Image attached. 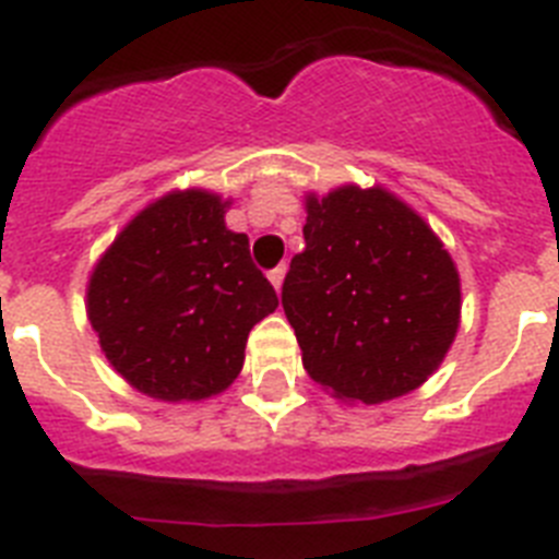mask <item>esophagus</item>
<instances>
[{
	"mask_svg": "<svg viewBox=\"0 0 559 559\" xmlns=\"http://www.w3.org/2000/svg\"><path fill=\"white\" fill-rule=\"evenodd\" d=\"M269 280H271V285H274L276 290L283 288V280H285V265H276V269H271V271H269Z\"/></svg>",
	"mask_w": 559,
	"mask_h": 559,
	"instance_id": "esophagus-1",
	"label": "esophagus"
}]
</instances>
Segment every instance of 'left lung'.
Wrapping results in <instances>:
<instances>
[{"label":"left lung","instance_id":"8db88e82","mask_svg":"<svg viewBox=\"0 0 559 559\" xmlns=\"http://www.w3.org/2000/svg\"><path fill=\"white\" fill-rule=\"evenodd\" d=\"M283 308L316 383L383 403L426 383L459 330V274L439 237L386 190L308 199Z\"/></svg>","mask_w":559,"mask_h":559}]
</instances>
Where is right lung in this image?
<instances>
[{
	"mask_svg": "<svg viewBox=\"0 0 559 559\" xmlns=\"http://www.w3.org/2000/svg\"><path fill=\"white\" fill-rule=\"evenodd\" d=\"M218 195L170 192L142 210L97 263L88 322L122 378L156 400L218 394L243 369L251 328L280 299L229 231Z\"/></svg>",
	"mask_w": 559,
	"mask_h": 559,
	"instance_id": "right-lung-1",
	"label": "right lung"
}]
</instances>
